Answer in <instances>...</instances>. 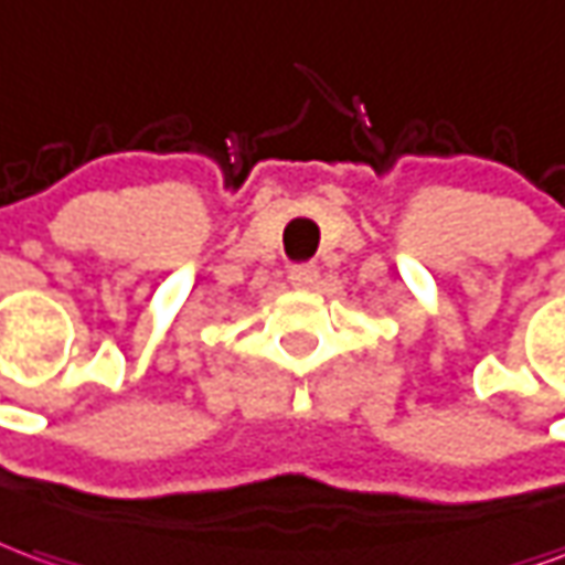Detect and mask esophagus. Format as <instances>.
I'll list each match as a JSON object with an SVG mask.
<instances>
[{
  "label": "esophagus",
  "instance_id": "1",
  "mask_svg": "<svg viewBox=\"0 0 565 565\" xmlns=\"http://www.w3.org/2000/svg\"><path fill=\"white\" fill-rule=\"evenodd\" d=\"M318 281V266L315 263H299L290 269V284L294 287H311V284Z\"/></svg>",
  "mask_w": 565,
  "mask_h": 565
}]
</instances>
